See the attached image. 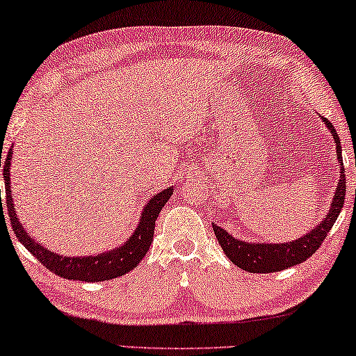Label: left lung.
Instances as JSON below:
<instances>
[{
  "label": "left lung",
  "mask_w": 356,
  "mask_h": 356,
  "mask_svg": "<svg viewBox=\"0 0 356 356\" xmlns=\"http://www.w3.org/2000/svg\"><path fill=\"white\" fill-rule=\"evenodd\" d=\"M325 124L330 129L332 136L335 139L337 145V159L340 161V181L337 186V192L332 200V207L328 210V213L323 218V222L318 225L317 228H314L312 232L305 233L299 240L289 241V243H279V245H263V243H248V241H240L232 235H228L223 228L213 225L215 236L218 238L220 246L225 251V254L228 256V259L233 264H236L238 268L245 269L248 273H276L287 269L296 264L304 263L305 259L310 258L318 246L322 245L325 240L327 233L330 232V228L334 227L337 217L343 209L345 202V188L346 181L343 174V159H341V146H340V138L337 136L335 128L332 126L330 121L323 118Z\"/></svg>",
  "instance_id": "obj_1"
}]
</instances>
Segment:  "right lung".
<instances>
[{
    "mask_svg": "<svg viewBox=\"0 0 356 356\" xmlns=\"http://www.w3.org/2000/svg\"><path fill=\"white\" fill-rule=\"evenodd\" d=\"M11 151L8 152L6 161H4L3 177L4 187H6V211L10 215L13 232L17 240L28 248V251L34 258H38L40 264H44L49 271H52L57 276L64 279H74V281H85V282H98L108 281L123 274L129 273L139 264V261L145 258L147 250H149L152 236H154L156 220L163 207L168 204V200L172 195V188L156 193L149 200V204L143 210L141 220H139L138 228L129 236V240L124 243L121 248H115L106 253L98 256H83V258H67L56 253H51L44 248L42 245L35 243L29 233L22 228V225L16 217L15 204L11 199V181H10V169H11ZM1 215H3V204H1Z\"/></svg>",
    "mask_w": 356,
    "mask_h": 356,
    "instance_id": "1",
    "label": "right lung"
}]
</instances>
